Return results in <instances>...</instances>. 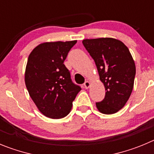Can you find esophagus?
Segmentation results:
<instances>
[{
  "mask_svg": "<svg viewBox=\"0 0 154 154\" xmlns=\"http://www.w3.org/2000/svg\"><path fill=\"white\" fill-rule=\"evenodd\" d=\"M84 87H85L86 89H87V88H89V87L91 86V83L89 82V81H85V83L84 84Z\"/></svg>",
  "mask_w": 154,
  "mask_h": 154,
  "instance_id": "1",
  "label": "esophagus"
}]
</instances>
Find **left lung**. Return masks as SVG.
<instances>
[{
	"mask_svg": "<svg viewBox=\"0 0 154 154\" xmlns=\"http://www.w3.org/2000/svg\"><path fill=\"white\" fill-rule=\"evenodd\" d=\"M105 87V97L96 103L100 112L112 114L124 107L131 96L136 74L135 63L130 51L120 41L110 37L82 41Z\"/></svg>",
	"mask_w": 154,
	"mask_h": 154,
	"instance_id": "8db88e82",
	"label": "left lung"
}]
</instances>
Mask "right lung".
Masks as SVG:
<instances>
[{
    "instance_id": "1",
    "label": "right lung",
    "mask_w": 154,
    "mask_h": 154,
    "mask_svg": "<svg viewBox=\"0 0 154 154\" xmlns=\"http://www.w3.org/2000/svg\"><path fill=\"white\" fill-rule=\"evenodd\" d=\"M76 43L77 41L43 43L28 57L26 87L38 110L50 118L66 117L81 90L73 83L70 71L63 64Z\"/></svg>"
}]
</instances>
